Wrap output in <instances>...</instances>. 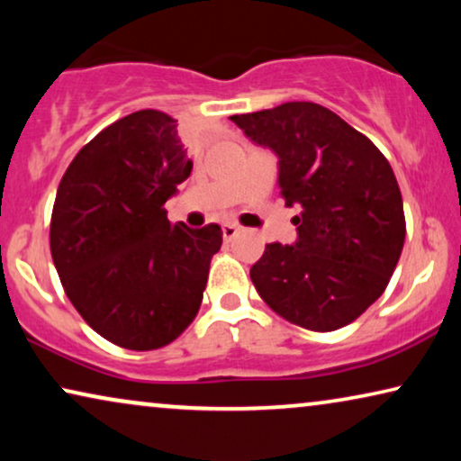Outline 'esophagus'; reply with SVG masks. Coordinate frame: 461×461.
<instances>
[{
	"mask_svg": "<svg viewBox=\"0 0 461 461\" xmlns=\"http://www.w3.org/2000/svg\"><path fill=\"white\" fill-rule=\"evenodd\" d=\"M239 230H241V229H239V226H237V224H232V222H226V224H222V235H224L226 241H230V239H235Z\"/></svg>",
	"mask_w": 461,
	"mask_h": 461,
	"instance_id": "1",
	"label": "esophagus"
}]
</instances>
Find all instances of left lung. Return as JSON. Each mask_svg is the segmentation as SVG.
Instances as JSON below:
<instances>
[{
  "label": "left lung",
  "instance_id": "8db88e82",
  "mask_svg": "<svg viewBox=\"0 0 461 461\" xmlns=\"http://www.w3.org/2000/svg\"><path fill=\"white\" fill-rule=\"evenodd\" d=\"M249 140L279 157V188L294 218V245L268 243L249 270L276 314L333 331L386 289L405 243L399 182L380 149L314 103L232 115Z\"/></svg>",
  "mask_w": 461,
  "mask_h": 461
}]
</instances>
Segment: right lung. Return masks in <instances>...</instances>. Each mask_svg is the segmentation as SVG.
I'll list each match as a JSON object with an SVG mask.
<instances>
[{
    "instance_id": "add662e5",
    "label": "right lung",
    "mask_w": 461,
    "mask_h": 461,
    "mask_svg": "<svg viewBox=\"0 0 461 461\" xmlns=\"http://www.w3.org/2000/svg\"><path fill=\"white\" fill-rule=\"evenodd\" d=\"M178 123L155 109L111 123L75 155L56 193L50 249L71 304L128 350L174 342L197 317L218 224L167 220L166 201L191 176Z\"/></svg>"
}]
</instances>
